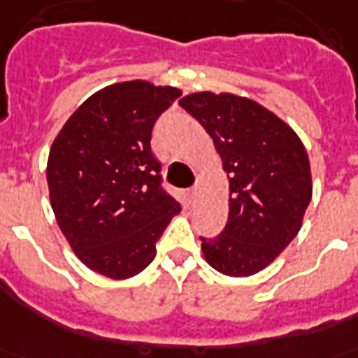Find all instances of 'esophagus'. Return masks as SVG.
Returning <instances> with one entry per match:
<instances>
[{
	"label": "esophagus",
	"instance_id": "esophagus-1",
	"mask_svg": "<svg viewBox=\"0 0 358 358\" xmlns=\"http://www.w3.org/2000/svg\"><path fill=\"white\" fill-rule=\"evenodd\" d=\"M197 192H199V187H197V186L189 187V189H187V195H189V199H193V197L197 195Z\"/></svg>",
	"mask_w": 358,
	"mask_h": 358
}]
</instances>
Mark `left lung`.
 Masks as SVG:
<instances>
[{
    "mask_svg": "<svg viewBox=\"0 0 358 358\" xmlns=\"http://www.w3.org/2000/svg\"><path fill=\"white\" fill-rule=\"evenodd\" d=\"M180 106L210 134L229 178V218L220 235L201 237L205 260L229 277L258 273L300 231L313 192L306 148L248 98L195 92Z\"/></svg>",
    "mask_w": 358,
    "mask_h": 358,
    "instance_id": "8db88e82",
    "label": "left lung"
}]
</instances>
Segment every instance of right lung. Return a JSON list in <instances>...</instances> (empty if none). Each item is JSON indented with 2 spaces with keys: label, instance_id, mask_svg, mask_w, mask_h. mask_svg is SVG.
I'll return each instance as SVG.
<instances>
[{
  "label": "right lung",
  "instance_id": "obj_1",
  "mask_svg": "<svg viewBox=\"0 0 358 358\" xmlns=\"http://www.w3.org/2000/svg\"><path fill=\"white\" fill-rule=\"evenodd\" d=\"M174 87L127 81L79 106L52 142L47 182L64 237L85 266L110 279L138 275L180 203L163 187L152 152L159 115Z\"/></svg>",
  "mask_w": 358,
  "mask_h": 358
}]
</instances>
